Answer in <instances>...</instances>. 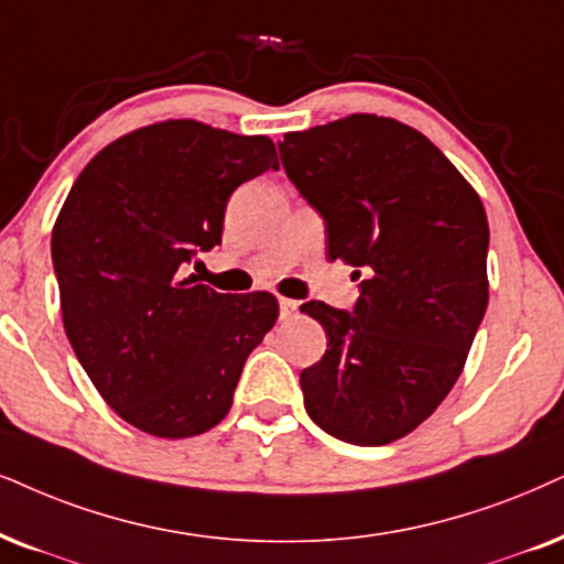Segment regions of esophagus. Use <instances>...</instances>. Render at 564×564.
Returning a JSON list of instances; mask_svg holds the SVG:
<instances>
[{"label":"esophagus","instance_id":"obj_1","mask_svg":"<svg viewBox=\"0 0 564 564\" xmlns=\"http://www.w3.org/2000/svg\"><path fill=\"white\" fill-rule=\"evenodd\" d=\"M278 304H281V319H291L299 312V304L294 302V299L281 296V299H278Z\"/></svg>","mask_w":564,"mask_h":564}]
</instances>
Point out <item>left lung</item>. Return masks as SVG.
<instances>
[{
  "label": "left lung",
  "mask_w": 564,
  "mask_h": 564,
  "mask_svg": "<svg viewBox=\"0 0 564 564\" xmlns=\"http://www.w3.org/2000/svg\"><path fill=\"white\" fill-rule=\"evenodd\" d=\"M289 180L325 218L327 258L354 265V315L302 304L327 351L299 382L319 430L388 445L445 401L489 302V224L466 176L413 127L377 113L283 134Z\"/></svg>",
  "instance_id": "left-lung-1"
}]
</instances>
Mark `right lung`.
<instances>
[{"mask_svg": "<svg viewBox=\"0 0 564 564\" xmlns=\"http://www.w3.org/2000/svg\"><path fill=\"white\" fill-rule=\"evenodd\" d=\"M278 169L273 140L195 119L122 134L80 171L52 231L64 333L127 424L163 440L216 426L278 319L268 291L218 294L182 268L220 245L241 182Z\"/></svg>", "mask_w": 564, "mask_h": 564, "instance_id": "obj_1", "label": "right lung"}]
</instances>
